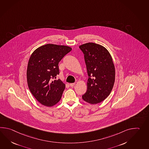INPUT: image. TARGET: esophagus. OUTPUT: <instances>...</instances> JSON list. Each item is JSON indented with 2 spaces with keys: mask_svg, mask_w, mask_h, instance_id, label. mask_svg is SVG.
I'll use <instances>...</instances> for the list:
<instances>
[{
  "mask_svg": "<svg viewBox=\"0 0 149 149\" xmlns=\"http://www.w3.org/2000/svg\"><path fill=\"white\" fill-rule=\"evenodd\" d=\"M75 83H70V87H73L74 86H75Z\"/></svg>",
  "mask_w": 149,
  "mask_h": 149,
  "instance_id": "34e87169",
  "label": "esophagus"
}]
</instances>
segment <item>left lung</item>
Instances as JSON below:
<instances>
[{"label": "left lung", "mask_w": 149, "mask_h": 149, "mask_svg": "<svg viewBox=\"0 0 149 149\" xmlns=\"http://www.w3.org/2000/svg\"><path fill=\"white\" fill-rule=\"evenodd\" d=\"M79 47L84 54L89 76L87 90L82 99L97 104L109 96L114 86L116 71L112 58L105 47L96 43H86Z\"/></svg>", "instance_id": "1"}]
</instances>
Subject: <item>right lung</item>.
Returning <instances> with one entry per match:
<instances>
[{
    "instance_id": "obj_1",
    "label": "right lung",
    "mask_w": 149,
    "mask_h": 149,
    "mask_svg": "<svg viewBox=\"0 0 149 149\" xmlns=\"http://www.w3.org/2000/svg\"><path fill=\"white\" fill-rule=\"evenodd\" d=\"M72 48L47 44L33 51L29 59L26 79L30 92L41 104L51 107L61 98L65 84L56 79L59 74L58 63Z\"/></svg>"
}]
</instances>
